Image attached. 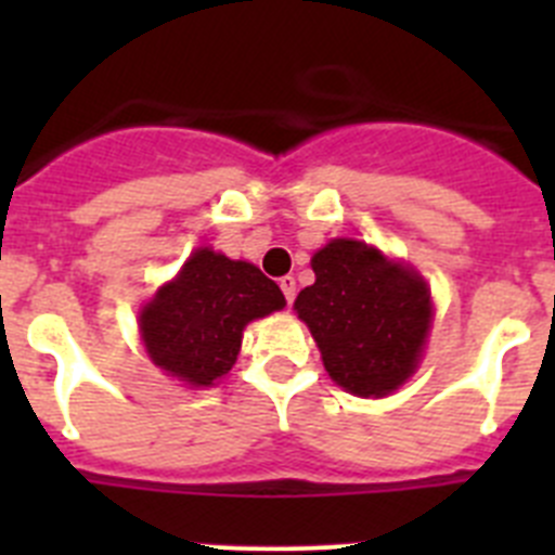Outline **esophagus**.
<instances>
[{
  "instance_id": "obj_1",
  "label": "esophagus",
  "mask_w": 555,
  "mask_h": 555,
  "mask_svg": "<svg viewBox=\"0 0 555 555\" xmlns=\"http://www.w3.org/2000/svg\"><path fill=\"white\" fill-rule=\"evenodd\" d=\"M281 288H283V294H286V302H288V306H292V302H294V294H297V283H294L292 274H286V278H281Z\"/></svg>"
}]
</instances>
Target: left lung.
<instances>
[{"instance_id": "8db88e82", "label": "left lung", "mask_w": 555, "mask_h": 555, "mask_svg": "<svg viewBox=\"0 0 555 555\" xmlns=\"http://www.w3.org/2000/svg\"><path fill=\"white\" fill-rule=\"evenodd\" d=\"M313 286L294 311L311 331L327 375L350 395L386 397L423 358L434 302L423 274L356 238L313 253Z\"/></svg>"}]
</instances>
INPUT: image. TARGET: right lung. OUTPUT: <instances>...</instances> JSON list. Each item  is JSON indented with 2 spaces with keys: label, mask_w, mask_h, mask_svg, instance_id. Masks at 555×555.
Masks as SVG:
<instances>
[{
  "label": "right lung",
  "mask_w": 555,
  "mask_h": 555,
  "mask_svg": "<svg viewBox=\"0 0 555 555\" xmlns=\"http://www.w3.org/2000/svg\"><path fill=\"white\" fill-rule=\"evenodd\" d=\"M283 306L281 286L255 263L199 247L141 308L139 327L152 364L203 389L235 364L244 327Z\"/></svg>",
  "instance_id": "1"
}]
</instances>
